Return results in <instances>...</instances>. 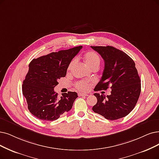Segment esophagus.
<instances>
[{"mask_svg": "<svg viewBox=\"0 0 159 159\" xmlns=\"http://www.w3.org/2000/svg\"><path fill=\"white\" fill-rule=\"evenodd\" d=\"M78 95L80 97H87L89 95L87 94H85V93H79Z\"/></svg>", "mask_w": 159, "mask_h": 159, "instance_id": "34e87169", "label": "esophagus"}]
</instances>
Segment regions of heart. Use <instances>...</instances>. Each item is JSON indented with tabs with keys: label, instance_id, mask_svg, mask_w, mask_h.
<instances>
[{
	"label": "heart",
	"instance_id": "heart-1",
	"mask_svg": "<svg viewBox=\"0 0 159 159\" xmlns=\"http://www.w3.org/2000/svg\"><path fill=\"white\" fill-rule=\"evenodd\" d=\"M84 59L87 66L90 69L93 68H99L100 65V58L99 55L96 52H93V51H89V52H86L84 55ZM75 59H72L70 62L67 68L68 71L70 70L75 65ZM89 85L87 82L84 81H78L77 83H75V87L81 91H87L89 89Z\"/></svg>",
	"mask_w": 159,
	"mask_h": 159
}]
</instances>
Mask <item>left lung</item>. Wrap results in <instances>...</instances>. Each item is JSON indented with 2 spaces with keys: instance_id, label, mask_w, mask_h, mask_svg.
Masks as SVG:
<instances>
[{
  "instance_id": "left-lung-1",
  "label": "left lung",
  "mask_w": 159,
  "mask_h": 159,
  "mask_svg": "<svg viewBox=\"0 0 159 159\" xmlns=\"http://www.w3.org/2000/svg\"><path fill=\"white\" fill-rule=\"evenodd\" d=\"M104 61L102 76L95 91L107 90L110 95L94 93L97 103L93 107L94 112L108 120H117L129 114L134 109L141 92V80L130 57L112 46H91Z\"/></svg>"
}]
</instances>
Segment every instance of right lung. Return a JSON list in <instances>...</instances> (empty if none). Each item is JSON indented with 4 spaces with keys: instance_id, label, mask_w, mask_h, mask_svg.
Masks as SVG:
<instances>
[{
    "instance_id": "obj_1",
    "label": "right lung",
    "mask_w": 159,
    "mask_h": 159,
    "mask_svg": "<svg viewBox=\"0 0 159 159\" xmlns=\"http://www.w3.org/2000/svg\"><path fill=\"white\" fill-rule=\"evenodd\" d=\"M81 48L78 46L52 52L30 62L22 91L29 111L36 118L55 120L72 109L77 93L68 91L59 97L54 87L60 78L65 77L70 62Z\"/></svg>"
}]
</instances>
